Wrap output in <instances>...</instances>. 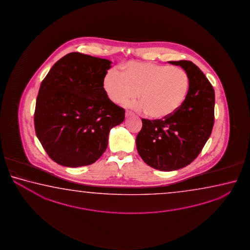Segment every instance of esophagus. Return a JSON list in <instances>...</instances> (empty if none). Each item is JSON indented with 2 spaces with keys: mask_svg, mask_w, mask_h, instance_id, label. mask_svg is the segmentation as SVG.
I'll list each match as a JSON object with an SVG mask.
<instances>
[{
  "mask_svg": "<svg viewBox=\"0 0 250 250\" xmlns=\"http://www.w3.org/2000/svg\"><path fill=\"white\" fill-rule=\"evenodd\" d=\"M125 115H126V117H128V116H132V115H134V114L132 113L131 111H126V113H125Z\"/></svg>",
  "mask_w": 250,
  "mask_h": 250,
  "instance_id": "1",
  "label": "esophagus"
}]
</instances>
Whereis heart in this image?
<instances>
[{
  "instance_id": "b5f03b06",
  "label": "heart",
  "mask_w": 250,
  "mask_h": 250,
  "mask_svg": "<svg viewBox=\"0 0 250 250\" xmlns=\"http://www.w3.org/2000/svg\"><path fill=\"white\" fill-rule=\"evenodd\" d=\"M103 86L112 102L125 103L136 97L140 102L132 106L144 111L153 120H165L173 115L186 102L190 79L181 68L168 64L129 62L121 66L120 73L109 71Z\"/></svg>"
}]
</instances>
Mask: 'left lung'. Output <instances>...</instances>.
<instances>
[{"label":"left lung","mask_w":250,"mask_h":250,"mask_svg":"<svg viewBox=\"0 0 250 250\" xmlns=\"http://www.w3.org/2000/svg\"><path fill=\"white\" fill-rule=\"evenodd\" d=\"M180 65L190 79L186 102L173 115L165 120L142 119L136 136L140 157L162 171H171L190 165L199 156L214 123V90L208 78L188 60L169 61Z\"/></svg>","instance_id":"8db88e82"}]
</instances>
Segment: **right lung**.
Instances as JSON below:
<instances>
[{
  "label": "right lung",
  "instance_id": "1",
  "mask_svg": "<svg viewBox=\"0 0 250 250\" xmlns=\"http://www.w3.org/2000/svg\"><path fill=\"white\" fill-rule=\"evenodd\" d=\"M111 61L80 52L63 56L41 83L35 130L48 156L66 167L92 165L105 152L125 110L107 97L103 81Z\"/></svg>",
  "mask_w": 250,
  "mask_h": 250
}]
</instances>
